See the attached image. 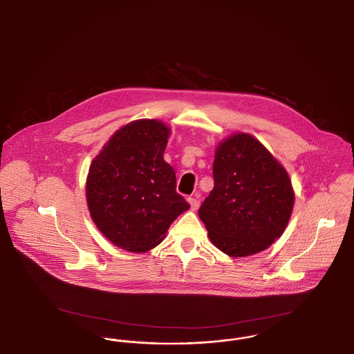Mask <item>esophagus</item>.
<instances>
[{
	"label": "esophagus",
	"instance_id": "1",
	"mask_svg": "<svg viewBox=\"0 0 354 354\" xmlns=\"http://www.w3.org/2000/svg\"><path fill=\"white\" fill-rule=\"evenodd\" d=\"M187 202L189 203V205H191V209L192 211H196L198 208H199V201L198 199H195V198H192V196H189L188 199H187Z\"/></svg>",
	"mask_w": 354,
	"mask_h": 354
}]
</instances>
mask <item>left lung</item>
<instances>
[{
	"mask_svg": "<svg viewBox=\"0 0 354 354\" xmlns=\"http://www.w3.org/2000/svg\"><path fill=\"white\" fill-rule=\"evenodd\" d=\"M295 191L283 165L254 136L221 140L214 160V188L199 218L211 243L231 257L267 250L284 234Z\"/></svg>",
	"mask_w": 354,
	"mask_h": 354,
	"instance_id": "obj_1",
	"label": "left lung"
}]
</instances>
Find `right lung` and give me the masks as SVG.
<instances>
[{
  "instance_id": "right-lung-1",
  "label": "right lung",
  "mask_w": 354,
  "mask_h": 354,
  "mask_svg": "<svg viewBox=\"0 0 354 354\" xmlns=\"http://www.w3.org/2000/svg\"><path fill=\"white\" fill-rule=\"evenodd\" d=\"M171 129L158 119L120 127L93 159L86 178L90 216L109 241L147 252L189 208L176 192L175 169L163 159Z\"/></svg>"
}]
</instances>
